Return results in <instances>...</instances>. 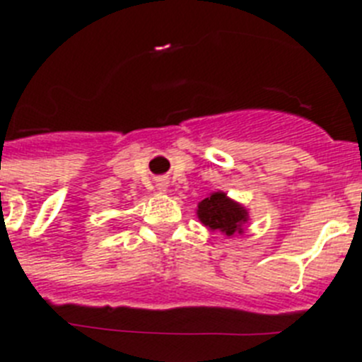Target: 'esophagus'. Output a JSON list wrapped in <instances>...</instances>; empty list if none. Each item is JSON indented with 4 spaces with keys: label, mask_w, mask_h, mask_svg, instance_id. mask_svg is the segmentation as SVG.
<instances>
[{
    "label": "esophagus",
    "mask_w": 362,
    "mask_h": 362,
    "mask_svg": "<svg viewBox=\"0 0 362 362\" xmlns=\"http://www.w3.org/2000/svg\"><path fill=\"white\" fill-rule=\"evenodd\" d=\"M156 187H158V191H165L168 189V180H165V178H160V180H156Z\"/></svg>",
    "instance_id": "esophagus-1"
}]
</instances>
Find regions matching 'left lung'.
Masks as SVG:
<instances>
[{"instance_id": "obj_1", "label": "left lung", "mask_w": 362, "mask_h": 362, "mask_svg": "<svg viewBox=\"0 0 362 362\" xmlns=\"http://www.w3.org/2000/svg\"><path fill=\"white\" fill-rule=\"evenodd\" d=\"M200 222L211 231H222L228 237L242 233V224L247 220V211L240 204L233 202L226 193H213L199 204L197 209Z\"/></svg>"}]
</instances>
